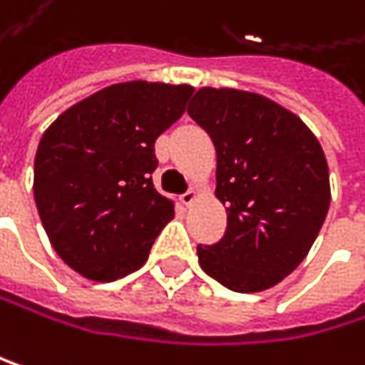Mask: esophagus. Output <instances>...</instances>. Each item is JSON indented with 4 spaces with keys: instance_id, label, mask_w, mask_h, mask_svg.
<instances>
[{
    "instance_id": "34e87169",
    "label": "esophagus",
    "mask_w": 365,
    "mask_h": 365,
    "mask_svg": "<svg viewBox=\"0 0 365 365\" xmlns=\"http://www.w3.org/2000/svg\"><path fill=\"white\" fill-rule=\"evenodd\" d=\"M195 199H197V190H192V188H190L188 192H184V195L179 197L181 205H186V207H188V205H192V203H195Z\"/></svg>"
}]
</instances>
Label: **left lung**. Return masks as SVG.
I'll return each instance as SVG.
<instances>
[{"label":"left lung","mask_w":365,"mask_h":365,"mask_svg":"<svg viewBox=\"0 0 365 365\" xmlns=\"http://www.w3.org/2000/svg\"><path fill=\"white\" fill-rule=\"evenodd\" d=\"M188 115L216 145V197L227 205V233L197 246L199 263L231 291H265L306 259L325 222L323 147L295 113L250 91L203 87Z\"/></svg>","instance_id":"left-lung-1"}]
</instances>
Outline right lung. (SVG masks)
<instances>
[{"instance_id":"add662e5","label":"right lung","mask_w":365,"mask_h":365,"mask_svg":"<svg viewBox=\"0 0 365 365\" xmlns=\"http://www.w3.org/2000/svg\"><path fill=\"white\" fill-rule=\"evenodd\" d=\"M190 85L117 83L76 102L42 134L34 199L55 252L113 282L136 272L173 218L151 181L155 138L186 110Z\"/></svg>"}]
</instances>
